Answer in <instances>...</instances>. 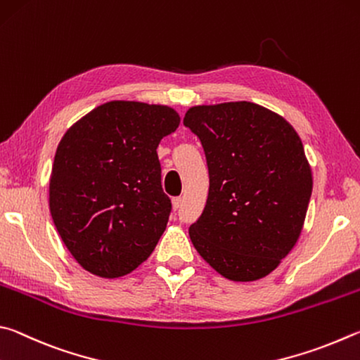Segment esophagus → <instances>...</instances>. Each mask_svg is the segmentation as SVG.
Here are the masks:
<instances>
[{
	"mask_svg": "<svg viewBox=\"0 0 360 360\" xmlns=\"http://www.w3.org/2000/svg\"><path fill=\"white\" fill-rule=\"evenodd\" d=\"M172 204H174V210H179L180 207H181V198L179 196V198H174L172 199Z\"/></svg>",
	"mask_w": 360,
	"mask_h": 360,
	"instance_id": "34e87169",
	"label": "esophagus"
}]
</instances>
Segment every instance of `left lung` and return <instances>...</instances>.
Listing matches in <instances>:
<instances>
[{
	"instance_id": "1",
	"label": "left lung",
	"mask_w": 360,
	"mask_h": 360,
	"mask_svg": "<svg viewBox=\"0 0 360 360\" xmlns=\"http://www.w3.org/2000/svg\"><path fill=\"white\" fill-rule=\"evenodd\" d=\"M184 124L202 143L210 179L202 215L190 226L194 248L226 278L259 280L305 221L313 180L300 137L247 101L191 107Z\"/></svg>"
}]
</instances>
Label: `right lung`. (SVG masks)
Returning <instances> with one entry per match:
<instances>
[{"mask_svg": "<svg viewBox=\"0 0 360 360\" xmlns=\"http://www.w3.org/2000/svg\"><path fill=\"white\" fill-rule=\"evenodd\" d=\"M179 123L166 105L110 101L63 136L50 176V213L88 272L123 276L155 250L172 212L156 148Z\"/></svg>", "mask_w": 360, "mask_h": 360, "instance_id": "right-lung-1", "label": "right lung"}]
</instances>
